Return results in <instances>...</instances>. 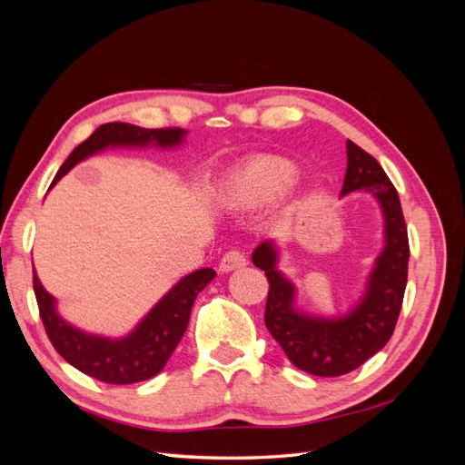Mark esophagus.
<instances>
[{
	"instance_id": "34e87169",
	"label": "esophagus",
	"mask_w": 465,
	"mask_h": 465,
	"mask_svg": "<svg viewBox=\"0 0 465 465\" xmlns=\"http://www.w3.org/2000/svg\"><path fill=\"white\" fill-rule=\"evenodd\" d=\"M244 265H246V256L242 254V252L231 250V252H227V254H224V256L221 258L219 270H221L223 273H229V272H232V270H238V267H244Z\"/></svg>"
}]
</instances>
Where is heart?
Returning <instances> with one entry per match:
<instances>
[{
	"label": "heart",
	"instance_id": "obj_1",
	"mask_svg": "<svg viewBox=\"0 0 465 465\" xmlns=\"http://www.w3.org/2000/svg\"><path fill=\"white\" fill-rule=\"evenodd\" d=\"M294 178V164L275 154H258L223 178L219 198L224 207L252 211L272 203Z\"/></svg>",
	"mask_w": 465,
	"mask_h": 465
}]
</instances>
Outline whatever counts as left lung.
I'll return each instance as SVG.
<instances>
[{
  "label": "left lung",
  "mask_w": 465,
  "mask_h": 465,
  "mask_svg": "<svg viewBox=\"0 0 465 465\" xmlns=\"http://www.w3.org/2000/svg\"><path fill=\"white\" fill-rule=\"evenodd\" d=\"M369 192L384 215V250L374 262L362 299L340 318L311 316L297 311V289L277 270V248L262 242L252 262L270 281L265 326L283 347L294 367L314 376H341L359 369L382 349L396 328L407 285L410 241L400 195L384 168L367 151L347 142V171L341 195Z\"/></svg>",
  "instance_id": "8db88e82"
}]
</instances>
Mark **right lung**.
Listing matches in <instances>:
<instances>
[{
	"mask_svg": "<svg viewBox=\"0 0 465 465\" xmlns=\"http://www.w3.org/2000/svg\"><path fill=\"white\" fill-rule=\"evenodd\" d=\"M186 130L161 128L147 130L125 122L103 124L101 128L77 145L54 176L52 186L72 168L94 153L106 147H163L171 149L182 143ZM50 186V188H52ZM217 273L211 267L182 277L164 297L153 306V311L137 323V328L122 340L91 335L67 323L58 311L55 299L42 287L36 272H33V287L45 330L54 349L81 371L106 384H135L159 374L166 361L174 353L184 335L195 297Z\"/></svg>",
	"mask_w": 465,
	"mask_h": 465,
	"instance_id": "1",
	"label": "right lung"
}]
</instances>
